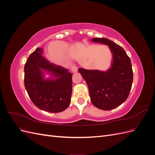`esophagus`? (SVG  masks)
Returning a JSON list of instances; mask_svg holds the SVG:
<instances>
[{
  "instance_id": "obj_1",
  "label": "esophagus",
  "mask_w": 155,
  "mask_h": 155,
  "mask_svg": "<svg viewBox=\"0 0 155 155\" xmlns=\"http://www.w3.org/2000/svg\"><path fill=\"white\" fill-rule=\"evenodd\" d=\"M70 69H71L72 72L74 73H76L78 71V68L75 66L74 64H72L70 65Z\"/></svg>"
}]
</instances>
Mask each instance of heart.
<instances>
[{
  "label": "heart",
  "instance_id": "b5f03b06",
  "mask_svg": "<svg viewBox=\"0 0 155 155\" xmlns=\"http://www.w3.org/2000/svg\"><path fill=\"white\" fill-rule=\"evenodd\" d=\"M59 57L61 58H67L70 51V47L67 44L61 43L59 44Z\"/></svg>",
  "mask_w": 155,
  "mask_h": 155
}]
</instances>
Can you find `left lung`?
<instances>
[{
    "label": "left lung",
    "instance_id": "1",
    "mask_svg": "<svg viewBox=\"0 0 155 155\" xmlns=\"http://www.w3.org/2000/svg\"><path fill=\"white\" fill-rule=\"evenodd\" d=\"M109 46L112 54L111 67L107 72L79 68L89 90L92 104L97 108L109 110L118 107L127 100L133 81L130 59L124 48L107 38H94Z\"/></svg>",
    "mask_w": 155,
    "mask_h": 155
}]
</instances>
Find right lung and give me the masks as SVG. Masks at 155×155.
<instances>
[{"mask_svg": "<svg viewBox=\"0 0 155 155\" xmlns=\"http://www.w3.org/2000/svg\"><path fill=\"white\" fill-rule=\"evenodd\" d=\"M37 48L25 65V87L31 101L37 108L50 112H60L69 106L72 89V74L68 69L51 63ZM41 69L53 74L55 79L43 80Z\"/></svg>", "mask_w": 155, "mask_h": 155, "instance_id": "obj_1", "label": "right lung"}]
</instances>
